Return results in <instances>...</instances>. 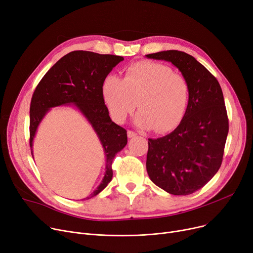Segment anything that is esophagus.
Segmentation results:
<instances>
[{"mask_svg": "<svg viewBox=\"0 0 253 253\" xmlns=\"http://www.w3.org/2000/svg\"><path fill=\"white\" fill-rule=\"evenodd\" d=\"M127 135H128V137H129V138H132V137H135V136H136V133H135L134 131L128 130V132H127Z\"/></svg>", "mask_w": 253, "mask_h": 253, "instance_id": "1", "label": "esophagus"}]
</instances>
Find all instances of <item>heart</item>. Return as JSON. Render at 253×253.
Listing matches in <instances>:
<instances>
[{
    "instance_id": "b5f03b06",
    "label": "heart",
    "mask_w": 253,
    "mask_h": 253,
    "mask_svg": "<svg viewBox=\"0 0 253 253\" xmlns=\"http://www.w3.org/2000/svg\"><path fill=\"white\" fill-rule=\"evenodd\" d=\"M101 93L111 116L123 123L137 106L135 124L157 133L175 129L187 114L190 86L181 75L160 62L140 61L130 65L124 78L110 75Z\"/></svg>"
}]
</instances>
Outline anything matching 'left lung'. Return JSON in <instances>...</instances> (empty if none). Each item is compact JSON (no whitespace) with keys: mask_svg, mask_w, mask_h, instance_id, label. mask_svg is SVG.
Instances as JSON below:
<instances>
[{"mask_svg":"<svg viewBox=\"0 0 253 253\" xmlns=\"http://www.w3.org/2000/svg\"><path fill=\"white\" fill-rule=\"evenodd\" d=\"M171 62L190 86V103L171 133L149 138L147 171L165 192L187 196L200 190L218 171L229 133L223 94L215 77L195 57L167 50L145 55Z\"/></svg>","mask_w":253,"mask_h":253,"instance_id":"obj_1","label":"left lung"}]
</instances>
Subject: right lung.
<instances>
[{"label":"right lung","mask_w":253,"mask_h":253,"mask_svg":"<svg viewBox=\"0 0 253 253\" xmlns=\"http://www.w3.org/2000/svg\"><path fill=\"white\" fill-rule=\"evenodd\" d=\"M122 56L73 51L60 58L38 84L30 109V145L39 125L52 108L72 105L81 113L96 133L105 155V172L100 184L87 199L99 194L113 178L112 163L127 144V131L112 121L101 93L103 80Z\"/></svg>","instance_id":"obj_1"}]
</instances>
